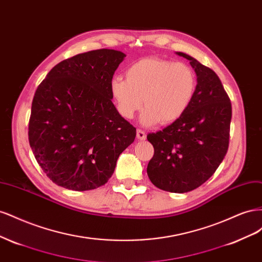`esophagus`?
<instances>
[{"mask_svg":"<svg viewBox=\"0 0 262 262\" xmlns=\"http://www.w3.org/2000/svg\"><path fill=\"white\" fill-rule=\"evenodd\" d=\"M137 138L139 140H145L146 139V134H145V132L143 130L138 129L137 130Z\"/></svg>","mask_w":262,"mask_h":262,"instance_id":"esophagus-1","label":"esophagus"}]
</instances>
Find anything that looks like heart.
Listing matches in <instances>:
<instances>
[{
    "label": "heart",
    "mask_w": 262,
    "mask_h": 262,
    "mask_svg": "<svg viewBox=\"0 0 262 262\" xmlns=\"http://www.w3.org/2000/svg\"><path fill=\"white\" fill-rule=\"evenodd\" d=\"M196 90L193 70L181 62L161 58H144L125 71V78L114 77L110 93L118 112L131 119L143 106L141 122L170 124L186 114Z\"/></svg>",
    "instance_id": "heart-1"
}]
</instances>
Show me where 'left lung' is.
Masks as SVG:
<instances>
[{
  "instance_id": "8db88e82",
  "label": "left lung",
  "mask_w": 262,
  "mask_h": 262,
  "mask_svg": "<svg viewBox=\"0 0 262 262\" xmlns=\"http://www.w3.org/2000/svg\"><path fill=\"white\" fill-rule=\"evenodd\" d=\"M176 53L190 61L196 74V90L179 120L162 131L147 134L154 147L147 175L157 188L184 193L204 184L224 160L232 105L213 70L186 53Z\"/></svg>"
}]
</instances>
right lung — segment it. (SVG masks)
Instances as JSON below:
<instances>
[{
	"mask_svg": "<svg viewBox=\"0 0 262 262\" xmlns=\"http://www.w3.org/2000/svg\"><path fill=\"white\" fill-rule=\"evenodd\" d=\"M125 54L99 49L63 60L38 86L28 139L55 185L86 191L105 185L137 129L113 104L110 82Z\"/></svg>",
	"mask_w": 262,
	"mask_h": 262,
	"instance_id": "right-lung-1",
	"label": "right lung"
}]
</instances>
